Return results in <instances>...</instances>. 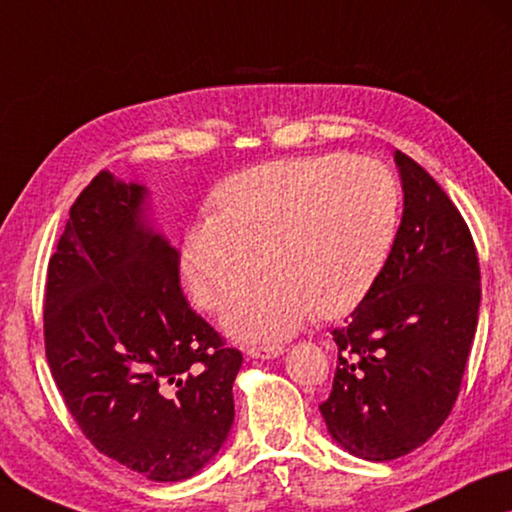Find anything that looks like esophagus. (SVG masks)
Wrapping results in <instances>:
<instances>
[{
    "label": "esophagus",
    "mask_w": 512,
    "mask_h": 512,
    "mask_svg": "<svg viewBox=\"0 0 512 512\" xmlns=\"http://www.w3.org/2000/svg\"><path fill=\"white\" fill-rule=\"evenodd\" d=\"M283 352H286L283 345H251V348H247V355L254 359H274L283 355Z\"/></svg>",
    "instance_id": "esophagus-1"
}]
</instances>
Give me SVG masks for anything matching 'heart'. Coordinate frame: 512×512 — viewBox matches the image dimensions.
Wrapping results in <instances>:
<instances>
[{"label":"heart","mask_w":512,"mask_h":512,"mask_svg":"<svg viewBox=\"0 0 512 512\" xmlns=\"http://www.w3.org/2000/svg\"><path fill=\"white\" fill-rule=\"evenodd\" d=\"M212 203L180 247L192 300L222 309L265 254L272 274L226 309L224 325L242 338H283L313 311L332 318L368 293L396 238L400 192L380 160L329 153L240 171Z\"/></svg>","instance_id":"1"}]
</instances>
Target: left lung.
<instances>
[{"label": "left lung", "mask_w": 512, "mask_h": 512, "mask_svg": "<svg viewBox=\"0 0 512 512\" xmlns=\"http://www.w3.org/2000/svg\"><path fill=\"white\" fill-rule=\"evenodd\" d=\"M405 210L382 272L332 329L338 361L320 405L345 451L384 462L435 435L458 400L481 306L474 238L446 192L396 151Z\"/></svg>", "instance_id": "1"}]
</instances>
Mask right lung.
Listing matches in <instances>:
<instances>
[{
	"label": "right lung",
	"mask_w": 512,
	"mask_h": 512,
	"mask_svg": "<svg viewBox=\"0 0 512 512\" xmlns=\"http://www.w3.org/2000/svg\"><path fill=\"white\" fill-rule=\"evenodd\" d=\"M144 187L100 174L47 265L50 373L84 437L157 483L196 474L233 423L242 352L180 288V254L141 222Z\"/></svg>",
	"instance_id": "add662e5"
}]
</instances>
